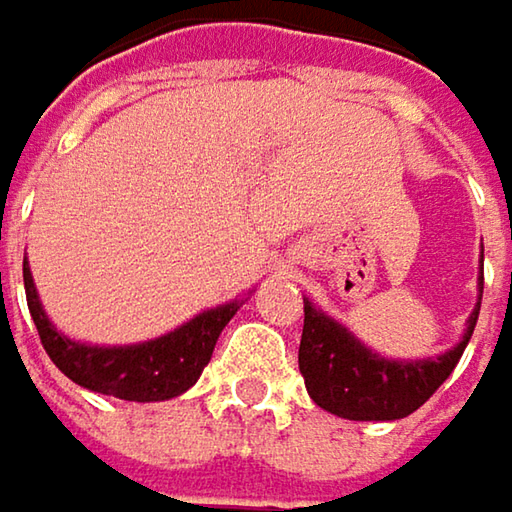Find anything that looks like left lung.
<instances>
[{
    "instance_id": "8db88e82",
    "label": "left lung",
    "mask_w": 512,
    "mask_h": 512,
    "mask_svg": "<svg viewBox=\"0 0 512 512\" xmlns=\"http://www.w3.org/2000/svg\"><path fill=\"white\" fill-rule=\"evenodd\" d=\"M478 312L480 303L469 318L463 342L454 351L424 362H389L365 351L345 327L303 300V336L297 362L306 380V392L321 410L351 421L407 418L457 368L475 333Z\"/></svg>"
}]
</instances>
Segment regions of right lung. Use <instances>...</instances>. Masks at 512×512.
<instances>
[{
    "label": "right lung",
    "instance_id": "1",
    "mask_svg": "<svg viewBox=\"0 0 512 512\" xmlns=\"http://www.w3.org/2000/svg\"><path fill=\"white\" fill-rule=\"evenodd\" d=\"M23 283H26V300L29 312L40 336L43 351L64 371L73 383L114 395L120 401H167L182 395L197 383L203 368L209 365L215 342L221 336L229 318L235 315V303H226L218 309H209L188 321L185 327L161 336L147 345L132 348H91L76 345L64 339L40 309L37 291L32 283V271L23 262Z\"/></svg>",
    "mask_w": 512,
    "mask_h": 512
}]
</instances>
